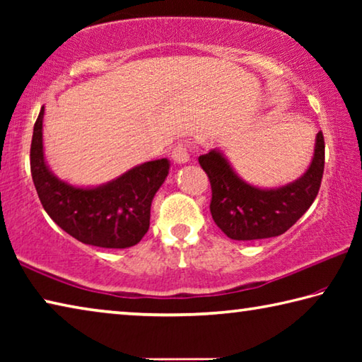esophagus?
<instances>
[{"mask_svg":"<svg viewBox=\"0 0 362 362\" xmlns=\"http://www.w3.org/2000/svg\"><path fill=\"white\" fill-rule=\"evenodd\" d=\"M170 156H173L174 163H177V164L188 163L189 161V146H188V144L175 145L173 153H170Z\"/></svg>","mask_w":362,"mask_h":362,"instance_id":"34e87169","label":"esophagus"}]
</instances>
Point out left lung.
I'll return each mask as SVG.
<instances>
[{
    "label": "left lung",
    "instance_id": "8db88e82",
    "mask_svg": "<svg viewBox=\"0 0 362 362\" xmlns=\"http://www.w3.org/2000/svg\"><path fill=\"white\" fill-rule=\"evenodd\" d=\"M198 161L209 177L211 214L216 225L236 241H254L286 233L310 209L324 173V137L316 136L315 156L306 173L284 187L263 189L249 185L231 169L222 153L211 150Z\"/></svg>",
    "mask_w": 362,
    "mask_h": 362
}]
</instances>
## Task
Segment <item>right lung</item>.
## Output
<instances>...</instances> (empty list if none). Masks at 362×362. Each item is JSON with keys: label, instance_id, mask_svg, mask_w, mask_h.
Segmentation results:
<instances>
[{"label": "right lung", "instance_id": "right-lung-1", "mask_svg": "<svg viewBox=\"0 0 362 362\" xmlns=\"http://www.w3.org/2000/svg\"><path fill=\"white\" fill-rule=\"evenodd\" d=\"M41 108L33 127L30 169L47 216L75 240L105 249H126L142 240L150 226L153 196L166 180L169 161L155 159L95 188H78L59 180L42 155Z\"/></svg>", "mask_w": 362, "mask_h": 362}]
</instances>
